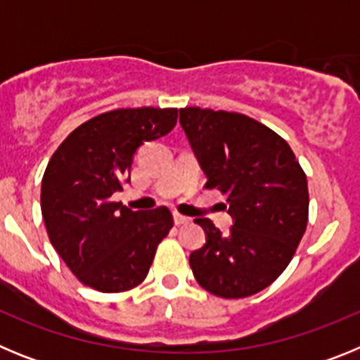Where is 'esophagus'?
Instances as JSON below:
<instances>
[{"instance_id":"34e87169","label":"esophagus","mask_w":360,"mask_h":360,"mask_svg":"<svg viewBox=\"0 0 360 360\" xmlns=\"http://www.w3.org/2000/svg\"><path fill=\"white\" fill-rule=\"evenodd\" d=\"M191 219L187 218V216H182V214H178V212H174V224L176 225H186L189 224Z\"/></svg>"}]
</instances>
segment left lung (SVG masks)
<instances>
[{
    "label": "left lung",
    "mask_w": 360,
    "mask_h": 360,
    "mask_svg": "<svg viewBox=\"0 0 360 360\" xmlns=\"http://www.w3.org/2000/svg\"><path fill=\"white\" fill-rule=\"evenodd\" d=\"M180 126L205 187L227 195L234 219L227 234L211 219H195L205 245L189 256L193 274L218 297L257 294L287 269L307 231V174L278 133L247 115L184 108Z\"/></svg>",
    "instance_id": "1"
}]
</instances>
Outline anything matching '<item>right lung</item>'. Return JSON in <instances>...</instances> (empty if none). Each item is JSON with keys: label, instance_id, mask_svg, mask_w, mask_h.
I'll return each instance as SVG.
<instances>
[{"label": "right lung", "instance_id": "right-lung-1", "mask_svg": "<svg viewBox=\"0 0 360 360\" xmlns=\"http://www.w3.org/2000/svg\"><path fill=\"white\" fill-rule=\"evenodd\" d=\"M176 108H126L94 117L66 136L41 182L50 243L75 278L98 292L141 285L157 247L173 227L167 207L131 211L111 195L129 182L144 142L174 128Z\"/></svg>", "mask_w": 360, "mask_h": 360}]
</instances>
